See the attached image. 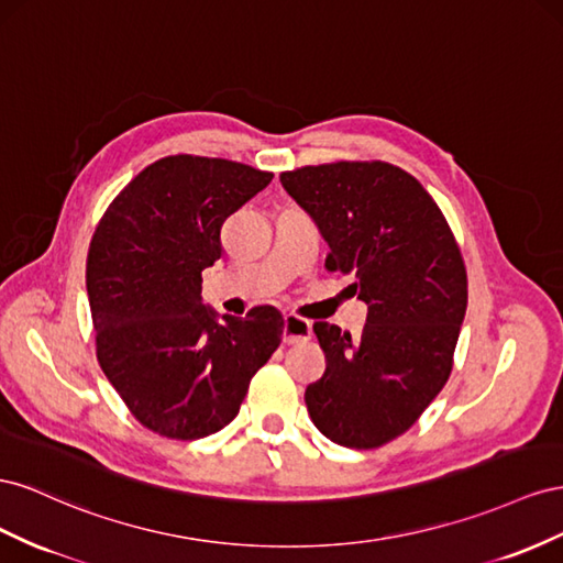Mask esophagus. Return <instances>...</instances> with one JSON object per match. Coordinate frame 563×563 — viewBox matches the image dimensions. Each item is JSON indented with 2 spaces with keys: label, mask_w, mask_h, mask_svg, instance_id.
Returning a JSON list of instances; mask_svg holds the SVG:
<instances>
[{
  "label": "esophagus",
  "mask_w": 563,
  "mask_h": 563,
  "mask_svg": "<svg viewBox=\"0 0 563 563\" xmlns=\"http://www.w3.org/2000/svg\"><path fill=\"white\" fill-rule=\"evenodd\" d=\"M311 336V323L299 316H285V325H283V342L285 344H301L309 342Z\"/></svg>",
  "instance_id": "esophagus-1"
}]
</instances>
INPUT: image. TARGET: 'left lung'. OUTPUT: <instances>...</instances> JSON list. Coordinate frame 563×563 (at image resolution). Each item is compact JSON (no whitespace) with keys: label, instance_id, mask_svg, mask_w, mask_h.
Wrapping results in <instances>:
<instances>
[{"label":"left lung","instance_id":"8db88e82","mask_svg":"<svg viewBox=\"0 0 563 563\" xmlns=\"http://www.w3.org/2000/svg\"><path fill=\"white\" fill-rule=\"evenodd\" d=\"M330 247L325 266L353 276L367 303L361 334L313 323L325 375L303 400L313 424L346 448L408 431L439 396L467 311V271L437 202L389 163H334L280 174Z\"/></svg>","mask_w":563,"mask_h":563}]
</instances>
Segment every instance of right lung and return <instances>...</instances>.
Wrapping results in <instances>:
<instances>
[{
  "mask_svg": "<svg viewBox=\"0 0 563 563\" xmlns=\"http://www.w3.org/2000/svg\"><path fill=\"white\" fill-rule=\"evenodd\" d=\"M273 179L219 157L172 155L112 200L87 256L96 356L151 431L196 441L233 422L252 375L278 349L283 316H219L202 271L223 254L221 227Z\"/></svg>",
  "mask_w": 563,
  "mask_h": 563,
  "instance_id": "1",
  "label": "right lung"
}]
</instances>
